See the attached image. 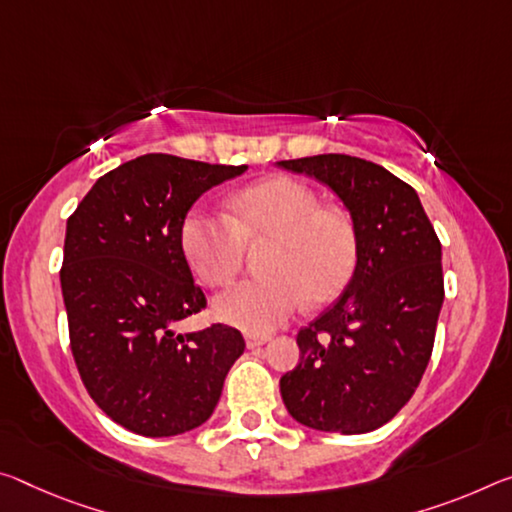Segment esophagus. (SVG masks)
I'll use <instances>...</instances> for the list:
<instances>
[{"label":"esophagus","instance_id":"1","mask_svg":"<svg viewBox=\"0 0 512 512\" xmlns=\"http://www.w3.org/2000/svg\"><path fill=\"white\" fill-rule=\"evenodd\" d=\"M266 342H269V335H246V346L248 348L264 346Z\"/></svg>","mask_w":512,"mask_h":512}]
</instances>
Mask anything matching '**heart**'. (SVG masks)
I'll list each match as a JSON object with an SVG mask.
<instances>
[{
    "label": "heart",
    "instance_id": "heart-1",
    "mask_svg": "<svg viewBox=\"0 0 512 512\" xmlns=\"http://www.w3.org/2000/svg\"><path fill=\"white\" fill-rule=\"evenodd\" d=\"M269 241L266 278L248 280L216 298L221 321L266 335L305 303L323 305L342 294L358 266V227L339 205L321 202L310 184L269 177L230 198V216L193 209L182 223V248L193 273L209 287L237 278L248 243Z\"/></svg>",
    "mask_w": 512,
    "mask_h": 512
}]
</instances>
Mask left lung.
<instances>
[{"label": "left lung", "instance_id": "left-lung-1", "mask_svg": "<svg viewBox=\"0 0 512 512\" xmlns=\"http://www.w3.org/2000/svg\"><path fill=\"white\" fill-rule=\"evenodd\" d=\"M328 184L358 227L344 294L298 330L300 360L280 378L289 415L328 433H369L415 394L444 300L442 246L417 191L348 154L280 161Z\"/></svg>", "mask_w": 512, "mask_h": 512}]
</instances>
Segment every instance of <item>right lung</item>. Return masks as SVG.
Here are the masks:
<instances>
[{"label":"right lung","mask_w":512,"mask_h":512,"mask_svg":"<svg viewBox=\"0 0 512 512\" xmlns=\"http://www.w3.org/2000/svg\"><path fill=\"white\" fill-rule=\"evenodd\" d=\"M243 170L143 154L102 175L68 218L61 289L72 358L97 408L127 431L170 437L205 424L246 348L223 323L173 330L207 307L184 257V218Z\"/></svg>","instance_id":"right-lung-1"}]
</instances>
